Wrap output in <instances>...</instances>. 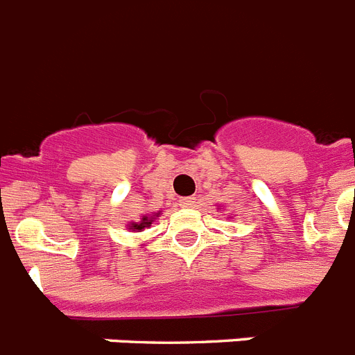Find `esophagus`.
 I'll use <instances>...</instances> for the list:
<instances>
[{
    "instance_id": "1",
    "label": "esophagus",
    "mask_w": 355,
    "mask_h": 355,
    "mask_svg": "<svg viewBox=\"0 0 355 355\" xmlns=\"http://www.w3.org/2000/svg\"><path fill=\"white\" fill-rule=\"evenodd\" d=\"M193 205H196V199H193V197H184V199H181V206H183V208H192Z\"/></svg>"
}]
</instances>
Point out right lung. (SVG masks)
<instances>
[{"label": "right lung", "instance_id": "1", "mask_svg": "<svg viewBox=\"0 0 355 355\" xmlns=\"http://www.w3.org/2000/svg\"><path fill=\"white\" fill-rule=\"evenodd\" d=\"M159 213H156V215H153V216H142V220L140 222H133V224H130V229L131 231H142V229H146V227H149L150 224H153V220H155V216H158Z\"/></svg>", "mask_w": 355, "mask_h": 355}]
</instances>
